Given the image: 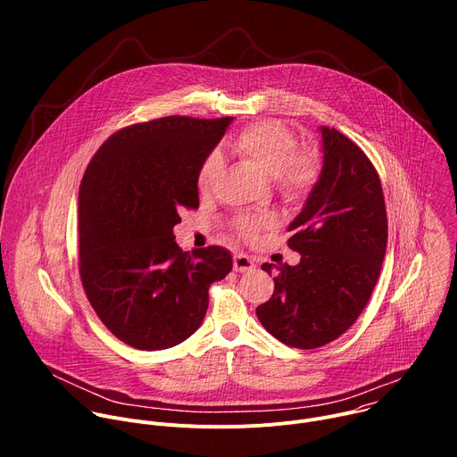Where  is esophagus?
<instances>
[{
  "mask_svg": "<svg viewBox=\"0 0 457 457\" xmlns=\"http://www.w3.org/2000/svg\"><path fill=\"white\" fill-rule=\"evenodd\" d=\"M233 270L237 273H247V271H253L254 270V260L244 253H237L233 256Z\"/></svg>",
  "mask_w": 457,
  "mask_h": 457,
  "instance_id": "esophagus-1",
  "label": "esophagus"
}]
</instances>
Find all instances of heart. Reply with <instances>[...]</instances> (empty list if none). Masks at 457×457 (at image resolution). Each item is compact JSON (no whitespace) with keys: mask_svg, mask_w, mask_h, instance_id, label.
I'll list each match as a JSON object with an SVG mask.
<instances>
[{"mask_svg":"<svg viewBox=\"0 0 457 457\" xmlns=\"http://www.w3.org/2000/svg\"><path fill=\"white\" fill-rule=\"evenodd\" d=\"M298 141L287 126L277 120H260L245 126L233 137L231 148L254 168L270 175L286 203H302L321 177V161L314 150L296 148ZM222 171L219 154H210L197 171V187L206 193ZM268 213H247L233 219V231L244 240H254L260 231L273 228Z\"/></svg>","mask_w":457,"mask_h":457,"instance_id":"b5f03b06","label":"heart"}]
</instances>
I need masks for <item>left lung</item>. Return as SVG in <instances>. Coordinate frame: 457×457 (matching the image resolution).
<instances>
[{"instance_id": "8db88e82", "label": "left lung", "mask_w": 457, "mask_h": 457, "mask_svg": "<svg viewBox=\"0 0 457 457\" xmlns=\"http://www.w3.org/2000/svg\"><path fill=\"white\" fill-rule=\"evenodd\" d=\"M323 168L287 245L300 264L277 266L275 291L256 316L277 340L316 349L340 338L367 305L386 249L379 175L365 152L321 126ZM271 273L273 264H264Z\"/></svg>"}]
</instances>
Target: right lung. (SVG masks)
Returning a JSON list of instances; mask_svg holds the SVG:
<instances>
[{"label":"right lung","mask_w":457,"mask_h":457,"mask_svg":"<svg viewBox=\"0 0 457 457\" xmlns=\"http://www.w3.org/2000/svg\"><path fill=\"white\" fill-rule=\"evenodd\" d=\"M233 117L168 115L120 128L79 186V275L106 329L129 347L161 351L201 328L208 289L233 268L219 245L184 253L173 235L199 208L197 171Z\"/></svg>","instance_id":"obj_1"}]
</instances>
